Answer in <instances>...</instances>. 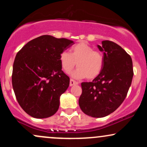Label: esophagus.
Returning a JSON list of instances; mask_svg holds the SVG:
<instances>
[{"mask_svg":"<svg viewBox=\"0 0 147 147\" xmlns=\"http://www.w3.org/2000/svg\"><path fill=\"white\" fill-rule=\"evenodd\" d=\"M77 84H78L77 82H75V80H73V79H70V86H72L74 85H77Z\"/></svg>","mask_w":147,"mask_h":147,"instance_id":"1","label":"esophagus"}]
</instances>
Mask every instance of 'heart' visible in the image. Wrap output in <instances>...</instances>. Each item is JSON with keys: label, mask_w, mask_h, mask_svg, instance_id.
<instances>
[{"label": "heart", "mask_w": 147, "mask_h": 147, "mask_svg": "<svg viewBox=\"0 0 147 147\" xmlns=\"http://www.w3.org/2000/svg\"><path fill=\"white\" fill-rule=\"evenodd\" d=\"M59 61L62 69L66 73L71 72L77 64L78 68L72 73V77L76 79L96 78L102 72L104 63L102 54L95 51L92 47L84 42L74 45L71 53L62 52Z\"/></svg>", "instance_id": "1"}]
</instances>
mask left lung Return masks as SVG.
Returning <instances> with one entry per match:
<instances>
[{"mask_svg":"<svg viewBox=\"0 0 147 147\" xmlns=\"http://www.w3.org/2000/svg\"><path fill=\"white\" fill-rule=\"evenodd\" d=\"M97 48L104 54V66L92 82L82 83L79 104L87 115L103 117L114 112L126 98L132 82L133 62L127 52L114 42L103 41Z\"/></svg>","mask_w":147,"mask_h":147,"instance_id":"1","label":"left lung"}]
</instances>
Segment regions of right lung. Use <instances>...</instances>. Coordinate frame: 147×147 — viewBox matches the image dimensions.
Listing matches in <instances>:
<instances>
[{
  "label": "right lung",
  "instance_id": "1",
  "mask_svg": "<svg viewBox=\"0 0 147 147\" xmlns=\"http://www.w3.org/2000/svg\"><path fill=\"white\" fill-rule=\"evenodd\" d=\"M74 42L43 35L26 43L16 54L11 82L18 104L34 118L56 113L60 97L67 90L70 78L62 71L59 55Z\"/></svg>",
  "mask_w": 147,
  "mask_h": 147
}]
</instances>
